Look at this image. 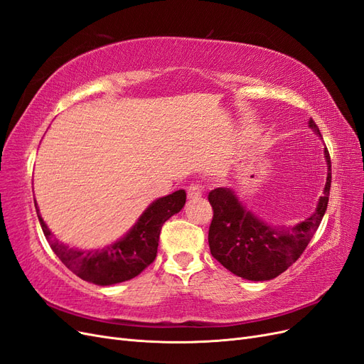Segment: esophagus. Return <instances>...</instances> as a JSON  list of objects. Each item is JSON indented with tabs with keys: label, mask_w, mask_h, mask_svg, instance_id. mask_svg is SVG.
I'll return each instance as SVG.
<instances>
[{
	"label": "esophagus",
	"mask_w": 364,
	"mask_h": 364,
	"mask_svg": "<svg viewBox=\"0 0 364 364\" xmlns=\"http://www.w3.org/2000/svg\"><path fill=\"white\" fill-rule=\"evenodd\" d=\"M186 194H188V199H199L202 196V186L199 183H191L186 188Z\"/></svg>",
	"instance_id": "1"
}]
</instances>
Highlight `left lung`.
I'll return each instance as SVG.
<instances>
[{"label":"left lung","instance_id":"obj_1","mask_svg":"<svg viewBox=\"0 0 364 364\" xmlns=\"http://www.w3.org/2000/svg\"><path fill=\"white\" fill-rule=\"evenodd\" d=\"M317 136L321 130L308 121ZM328 167L323 194L314 213L293 226H273L257 217L238 199L234 190L215 188L208 196L214 217L208 232L211 255L237 277L249 281H270L287 270L310 243L325 215L331 188V159L325 149Z\"/></svg>","mask_w":364,"mask_h":364}]
</instances>
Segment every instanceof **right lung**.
I'll return each mask as SVG.
<instances>
[{"mask_svg":"<svg viewBox=\"0 0 364 364\" xmlns=\"http://www.w3.org/2000/svg\"><path fill=\"white\" fill-rule=\"evenodd\" d=\"M186 202L185 190H178L151 202L139 215L129 232L103 249L82 250L70 247L54 238L43 222L36 206V213L43 235L59 259L83 281L97 285L124 282L144 270L156 258L162 225L178 214Z\"/></svg>","mask_w":364,"mask_h":364,"instance_id":"right-lung-1","label":"right lung"}]
</instances>
